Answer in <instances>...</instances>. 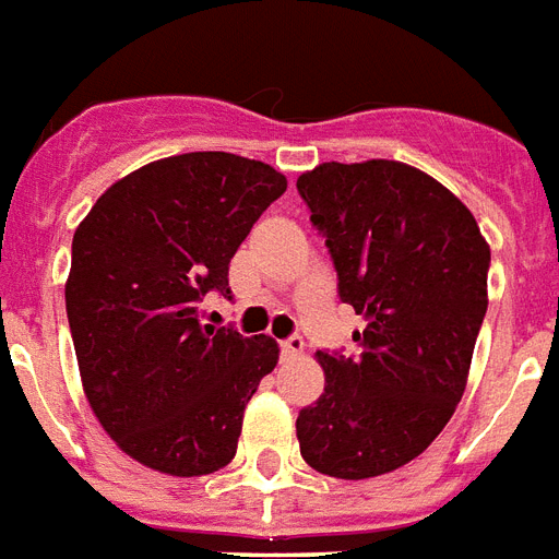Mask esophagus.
Returning a JSON list of instances; mask_svg holds the SVG:
<instances>
[{
    "mask_svg": "<svg viewBox=\"0 0 559 559\" xmlns=\"http://www.w3.org/2000/svg\"><path fill=\"white\" fill-rule=\"evenodd\" d=\"M306 352V343H302L300 334H294L288 341H283V355L285 357H300Z\"/></svg>",
    "mask_w": 559,
    "mask_h": 559,
    "instance_id": "esophagus-1",
    "label": "esophagus"
}]
</instances>
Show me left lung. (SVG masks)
<instances>
[{"label":"left lung","instance_id":"8db88e82","mask_svg":"<svg viewBox=\"0 0 559 559\" xmlns=\"http://www.w3.org/2000/svg\"><path fill=\"white\" fill-rule=\"evenodd\" d=\"M360 355L317 352L325 390L297 418L300 453L334 479L421 456L456 413L488 311L490 248L448 187L401 160L320 164L297 178Z\"/></svg>","mask_w":559,"mask_h":559}]
</instances>
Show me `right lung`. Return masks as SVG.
I'll list each match as a JSON object with an SVG mask.
<instances>
[{
	"label": "right lung",
	"instance_id": "add662e5",
	"mask_svg": "<svg viewBox=\"0 0 559 559\" xmlns=\"http://www.w3.org/2000/svg\"><path fill=\"white\" fill-rule=\"evenodd\" d=\"M283 173L230 153L153 160L106 190L74 230L66 283L88 406L127 456L169 476L230 464L245 406L280 346L199 320Z\"/></svg>",
	"mask_w": 559,
	"mask_h": 559
}]
</instances>
